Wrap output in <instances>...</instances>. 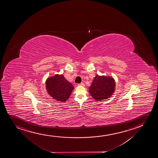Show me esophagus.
Masks as SVG:
<instances>
[{"mask_svg": "<svg viewBox=\"0 0 158 158\" xmlns=\"http://www.w3.org/2000/svg\"><path fill=\"white\" fill-rule=\"evenodd\" d=\"M78 86H84V84L83 83H80V84H78Z\"/></svg>", "mask_w": 158, "mask_h": 158, "instance_id": "1", "label": "esophagus"}]
</instances>
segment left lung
<instances>
[{"label": "left lung", "instance_id": "8db88e82", "mask_svg": "<svg viewBox=\"0 0 158 158\" xmlns=\"http://www.w3.org/2000/svg\"><path fill=\"white\" fill-rule=\"evenodd\" d=\"M115 86V81L113 77L97 75L89 88V92L97 101H105L113 95Z\"/></svg>", "mask_w": 158, "mask_h": 158}]
</instances>
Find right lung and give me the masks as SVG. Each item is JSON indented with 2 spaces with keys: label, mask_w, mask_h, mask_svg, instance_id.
Segmentation results:
<instances>
[{
  "label": "right lung",
  "mask_w": 158,
  "mask_h": 158,
  "mask_svg": "<svg viewBox=\"0 0 158 158\" xmlns=\"http://www.w3.org/2000/svg\"><path fill=\"white\" fill-rule=\"evenodd\" d=\"M47 93L57 101L64 102L69 98L74 89L73 84L63 75L56 74L48 77L46 81Z\"/></svg>",
  "instance_id": "add662e5"
}]
</instances>
